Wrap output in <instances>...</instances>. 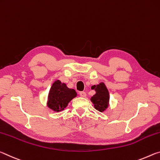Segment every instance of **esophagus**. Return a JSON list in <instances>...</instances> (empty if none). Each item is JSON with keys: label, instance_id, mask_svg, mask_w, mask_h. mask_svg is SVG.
Segmentation results:
<instances>
[{"label": "esophagus", "instance_id": "1", "mask_svg": "<svg viewBox=\"0 0 160 160\" xmlns=\"http://www.w3.org/2000/svg\"><path fill=\"white\" fill-rule=\"evenodd\" d=\"M79 94H80V96H82V97H83V98H84V97H86V93L85 92V91H81V92L79 93Z\"/></svg>", "mask_w": 160, "mask_h": 160}]
</instances>
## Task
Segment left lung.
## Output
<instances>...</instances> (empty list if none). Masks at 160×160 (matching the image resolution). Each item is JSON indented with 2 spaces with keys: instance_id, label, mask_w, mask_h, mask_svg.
Wrapping results in <instances>:
<instances>
[{
  "instance_id": "1",
  "label": "left lung",
  "mask_w": 160,
  "mask_h": 160,
  "mask_svg": "<svg viewBox=\"0 0 160 160\" xmlns=\"http://www.w3.org/2000/svg\"><path fill=\"white\" fill-rule=\"evenodd\" d=\"M91 88L96 91V93L91 98L94 108L100 112L105 111L109 106L110 96L108 88L103 82L92 86Z\"/></svg>"
}]
</instances>
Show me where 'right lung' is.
I'll return each instance as SVG.
<instances>
[{"label":"right lung","mask_w":160,"mask_h":160,"mask_svg":"<svg viewBox=\"0 0 160 160\" xmlns=\"http://www.w3.org/2000/svg\"><path fill=\"white\" fill-rule=\"evenodd\" d=\"M77 96L74 89L68 88L64 83L57 80L49 90L47 105L54 112H59L66 108L68 103Z\"/></svg>","instance_id":"add662e5"}]
</instances>
